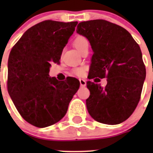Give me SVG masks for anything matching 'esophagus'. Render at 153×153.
Returning a JSON list of instances; mask_svg holds the SVG:
<instances>
[{"instance_id": "esophagus-1", "label": "esophagus", "mask_w": 153, "mask_h": 153, "mask_svg": "<svg viewBox=\"0 0 153 153\" xmlns=\"http://www.w3.org/2000/svg\"><path fill=\"white\" fill-rule=\"evenodd\" d=\"M79 83H80L81 86H86V80L83 79H79Z\"/></svg>"}]
</instances>
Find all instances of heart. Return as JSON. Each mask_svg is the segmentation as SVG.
<instances>
[{
    "instance_id": "1",
    "label": "heart",
    "mask_w": 153,
    "mask_h": 153,
    "mask_svg": "<svg viewBox=\"0 0 153 153\" xmlns=\"http://www.w3.org/2000/svg\"><path fill=\"white\" fill-rule=\"evenodd\" d=\"M74 45L76 48V50L80 53L84 47L89 46V42L86 37L83 36H79L74 40ZM74 72L76 75L82 76L84 74V68H83V67H77V68L74 69Z\"/></svg>"
}]
</instances>
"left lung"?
<instances>
[{
    "mask_svg": "<svg viewBox=\"0 0 153 153\" xmlns=\"http://www.w3.org/2000/svg\"><path fill=\"white\" fill-rule=\"evenodd\" d=\"M76 32L88 39L93 51L89 79L107 78L104 88L86 83L89 113L101 123L124 122L137 106L146 79L140 46L126 30L105 20L80 22Z\"/></svg>",
    "mask_w": 153,
    "mask_h": 153,
    "instance_id": "obj_1",
    "label": "left lung"
}]
</instances>
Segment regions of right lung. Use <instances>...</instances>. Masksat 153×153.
Listing matches in <instances>:
<instances>
[{
    "instance_id": "1",
    "label": "right lung",
    "mask_w": 153,
    "mask_h": 153,
    "mask_svg": "<svg viewBox=\"0 0 153 153\" xmlns=\"http://www.w3.org/2000/svg\"><path fill=\"white\" fill-rule=\"evenodd\" d=\"M77 23L42 21L29 28L10 51L8 93L21 117L34 126L59 122L79 89L76 78L59 81L49 76L51 63H59Z\"/></svg>"
}]
</instances>
